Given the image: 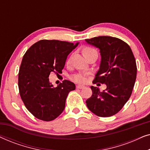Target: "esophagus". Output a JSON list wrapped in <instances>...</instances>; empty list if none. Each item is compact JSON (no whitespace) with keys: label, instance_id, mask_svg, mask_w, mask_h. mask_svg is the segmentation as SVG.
Here are the masks:
<instances>
[{"label":"esophagus","instance_id":"34e87169","mask_svg":"<svg viewBox=\"0 0 150 150\" xmlns=\"http://www.w3.org/2000/svg\"><path fill=\"white\" fill-rule=\"evenodd\" d=\"M85 87V86L83 85H76V89H83V88Z\"/></svg>","mask_w":150,"mask_h":150}]
</instances>
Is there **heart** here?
I'll return each mask as SVG.
<instances>
[{
    "instance_id": "heart-1",
    "label": "heart",
    "mask_w": 150,
    "mask_h": 150,
    "mask_svg": "<svg viewBox=\"0 0 150 150\" xmlns=\"http://www.w3.org/2000/svg\"><path fill=\"white\" fill-rule=\"evenodd\" d=\"M82 52H83V54L84 56H85V58H87V57L90 55L91 54H93V53H98L97 51H96L95 49L91 48V47H89V46H86V47H84L83 48V50H82ZM71 57H69L66 60V64L68 65L69 63H70L71 61ZM70 80L71 81L74 82L76 83H79V84H83V83H85L87 81V76L85 74H82V73H77V74H74L70 76Z\"/></svg>"
}]
</instances>
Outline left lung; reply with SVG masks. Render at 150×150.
I'll return each mask as SVG.
<instances>
[{
  "label": "left lung",
  "mask_w": 150,
  "mask_h": 150,
  "mask_svg": "<svg viewBox=\"0 0 150 150\" xmlns=\"http://www.w3.org/2000/svg\"><path fill=\"white\" fill-rule=\"evenodd\" d=\"M85 41L99 48L102 57L93 83L106 85L102 91L91 86L92 96L86 104L96 115L112 116L122 109L132 94L137 69L134 54L128 44L117 38L99 36Z\"/></svg>",
  "instance_id": "left-lung-1"
}]
</instances>
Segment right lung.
I'll use <instances>...</instances> for the list:
<instances>
[{"mask_svg": "<svg viewBox=\"0 0 150 150\" xmlns=\"http://www.w3.org/2000/svg\"><path fill=\"white\" fill-rule=\"evenodd\" d=\"M59 40H42L24 54L18 73V88L26 108L39 120L50 122L63 111L67 96L75 85L64 80L54 87L50 72H62L67 57L78 45Z\"/></svg>", "mask_w": 150, "mask_h": 150, "instance_id": "1", "label": "right lung"}]
</instances>
